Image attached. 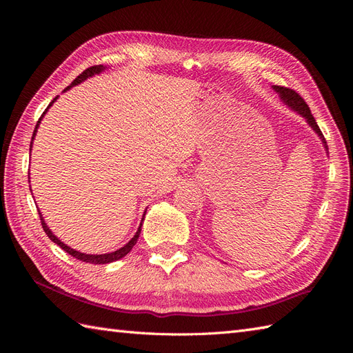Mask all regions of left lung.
I'll return each mask as SVG.
<instances>
[{"instance_id":"left-lung-1","label":"left lung","mask_w":353,"mask_h":353,"mask_svg":"<svg viewBox=\"0 0 353 353\" xmlns=\"http://www.w3.org/2000/svg\"><path fill=\"white\" fill-rule=\"evenodd\" d=\"M272 88H274V91H275V92H279L280 99H281V100L288 105V108H290L293 112H297L299 114L305 117L306 122L309 123V126H311L312 130L318 134V137L321 138V141H323V144H324V147H325V150H327L325 138H324V135H323L321 130H319L318 123L315 122V119H314V116H312L311 110H309V108H307V104L305 103V100L301 97V95H299L294 90L285 88V87H280V85H274Z\"/></svg>"}]
</instances>
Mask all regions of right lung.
Wrapping results in <instances>:
<instances>
[{
    "mask_svg": "<svg viewBox=\"0 0 353 353\" xmlns=\"http://www.w3.org/2000/svg\"><path fill=\"white\" fill-rule=\"evenodd\" d=\"M105 69V66H103V65H97V66H91V68H88V69H85L79 77L74 79L68 88H65V91H68V90H70L72 87H74V85H78V83H81V82H83L85 79H88V78H91V77H94V74H99V73H101L103 70ZM59 97H56V99H52V101L48 104V108L46 109V112L41 114V117H39V121L37 122V126H35V131H34V135H32V141H30V148L29 150H32V143H34V138H35V135H37V131H38V126H39V123H41V119L42 117H44V114L47 113V110L50 109V105H52V103H54L56 100H57ZM38 213H39V218H41V225H42V228H44V231H46V234L48 236V239L51 240V241H54L57 245H60V248L65 250V252H68L69 254H72L73 258H77V259H79V261H82V262H88V263H94V265H103V263H110V262H114V261H119V259H122L123 256H126L128 253H130L131 250H132V248L135 245V243H137V240H138V237H140V232H141V225H143V221H144V215H145V212H144V215H143V219H141V223H140V227H138V230H137V232H135V236L128 241L123 248H121V249H117V250H114V252H112V253H104V254H87V253H81V252H78V250H74V249H72V248H69L68 244H65L63 243L61 240H59L54 234L51 232V230L48 228V225L46 223V221H44V218H42V215H41V212L38 210Z\"/></svg>",
    "mask_w": 353,
    "mask_h": 353,
    "instance_id": "obj_1",
    "label": "right lung"
}]
</instances>
